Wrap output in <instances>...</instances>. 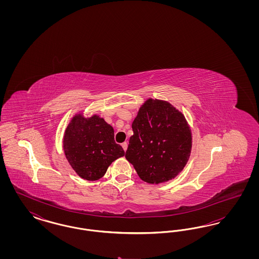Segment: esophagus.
<instances>
[{"mask_svg": "<svg viewBox=\"0 0 259 259\" xmlns=\"http://www.w3.org/2000/svg\"><path fill=\"white\" fill-rule=\"evenodd\" d=\"M122 148H123L124 151H126V149H127V147H128V144L126 143V142H124V143H122Z\"/></svg>", "mask_w": 259, "mask_h": 259, "instance_id": "1", "label": "esophagus"}]
</instances>
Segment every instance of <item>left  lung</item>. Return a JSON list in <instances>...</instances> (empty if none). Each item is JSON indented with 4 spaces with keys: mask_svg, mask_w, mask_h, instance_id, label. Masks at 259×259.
Instances as JSON below:
<instances>
[{
    "mask_svg": "<svg viewBox=\"0 0 259 259\" xmlns=\"http://www.w3.org/2000/svg\"><path fill=\"white\" fill-rule=\"evenodd\" d=\"M125 157L144 182L160 184L185 168L192 137L184 114L166 101L148 99L133 123Z\"/></svg>",
    "mask_w": 259,
    "mask_h": 259,
    "instance_id": "left-lung-1",
    "label": "left lung"
}]
</instances>
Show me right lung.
<instances>
[{
    "mask_svg": "<svg viewBox=\"0 0 259 259\" xmlns=\"http://www.w3.org/2000/svg\"><path fill=\"white\" fill-rule=\"evenodd\" d=\"M63 148L72 168L87 181L101 179L125 154L114 142L113 128L96 114L89 118L75 114L65 131Z\"/></svg>",
    "mask_w": 259,
    "mask_h": 259,
    "instance_id": "obj_1",
    "label": "right lung"
}]
</instances>
